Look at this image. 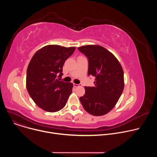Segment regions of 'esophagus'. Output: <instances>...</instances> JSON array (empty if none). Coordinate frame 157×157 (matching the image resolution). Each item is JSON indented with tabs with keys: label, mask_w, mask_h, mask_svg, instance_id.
I'll return each mask as SVG.
<instances>
[{
	"label": "esophagus",
	"mask_w": 157,
	"mask_h": 157,
	"mask_svg": "<svg viewBox=\"0 0 157 157\" xmlns=\"http://www.w3.org/2000/svg\"><path fill=\"white\" fill-rule=\"evenodd\" d=\"M73 86H74V87H79V86H81V84H73Z\"/></svg>",
	"instance_id": "esophagus-1"
}]
</instances>
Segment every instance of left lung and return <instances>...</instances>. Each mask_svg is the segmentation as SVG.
<instances>
[{"mask_svg":"<svg viewBox=\"0 0 157 157\" xmlns=\"http://www.w3.org/2000/svg\"><path fill=\"white\" fill-rule=\"evenodd\" d=\"M88 59V76H94V86H84L79 98L84 110L95 116H103L114 108L124 87V71L117 58L99 45L78 48Z\"/></svg>","mask_w":157,"mask_h":157,"instance_id":"8db88e82","label":"left lung"}]
</instances>
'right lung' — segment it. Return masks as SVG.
Returning a JSON list of instances; mask_svg holds the SVG:
<instances>
[{"instance_id":"obj_1","label":"right lung","mask_w":157,"mask_h":157,"mask_svg":"<svg viewBox=\"0 0 157 157\" xmlns=\"http://www.w3.org/2000/svg\"><path fill=\"white\" fill-rule=\"evenodd\" d=\"M76 48L51 44L33 56L27 70L26 86L35 104L44 110L55 113L63 109L72 93L73 84L59 81L65 61Z\"/></svg>"}]
</instances>
